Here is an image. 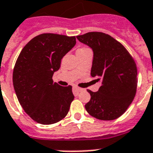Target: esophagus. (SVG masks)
<instances>
[{"label":"esophagus","instance_id":"34e87169","mask_svg":"<svg viewBox=\"0 0 153 153\" xmlns=\"http://www.w3.org/2000/svg\"><path fill=\"white\" fill-rule=\"evenodd\" d=\"M74 91H75V92L79 93V91H81L83 89H82V88H79V87H74Z\"/></svg>","mask_w":153,"mask_h":153}]
</instances>
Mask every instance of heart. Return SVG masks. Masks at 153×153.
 <instances>
[{
	"instance_id": "b5f03b06",
	"label": "heart",
	"mask_w": 153,
	"mask_h": 153,
	"mask_svg": "<svg viewBox=\"0 0 153 153\" xmlns=\"http://www.w3.org/2000/svg\"><path fill=\"white\" fill-rule=\"evenodd\" d=\"M86 49V48H83V49Z\"/></svg>"
}]
</instances>
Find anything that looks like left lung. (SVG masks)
<instances>
[{"instance_id":"1","label":"left lung","mask_w":153,"mask_h":153,"mask_svg":"<svg viewBox=\"0 0 153 153\" xmlns=\"http://www.w3.org/2000/svg\"><path fill=\"white\" fill-rule=\"evenodd\" d=\"M76 38L92 49L91 76L101 83L97 92L87 90L91 100L86 110L99 120L116 119L135 97L138 82L135 62L124 45L108 34L92 32Z\"/></svg>"}]
</instances>
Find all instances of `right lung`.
Returning a JSON list of instances; mask_svg holds the SVG:
<instances>
[{
  "mask_svg": "<svg viewBox=\"0 0 153 153\" xmlns=\"http://www.w3.org/2000/svg\"><path fill=\"white\" fill-rule=\"evenodd\" d=\"M75 45V36L44 33L30 40L18 56L13 71L14 91L22 108L38 123H56L69 112L74 99L72 87L54 83L53 76Z\"/></svg>",
  "mask_w": 153,
  "mask_h": 153,
  "instance_id": "obj_1",
  "label": "right lung"
}]
</instances>
